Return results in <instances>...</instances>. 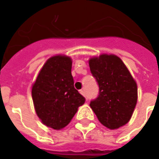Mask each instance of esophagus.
Listing matches in <instances>:
<instances>
[{
    "label": "esophagus",
    "instance_id": "obj_1",
    "mask_svg": "<svg viewBox=\"0 0 159 159\" xmlns=\"http://www.w3.org/2000/svg\"><path fill=\"white\" fill-rule=\"evenodd\" d=\"M80 94H81V95H83V96L85 95H84V91H83V90H80Z\"/></svg>",
    "mask_w": 159,
    "mask_h": 159
}]
</instances>
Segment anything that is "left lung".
I'll return each instance as SVG.
<instances>
[{"mask_svg":"<svg viewBox=\"0 0 159 159\" xmlns=\"http://www.w3.org/2000/svg\"><path fill=\"white\" fill-rule=\"evenodd\" d=\"M89 64L100 88L90 107L99 121L110 130L128 123L138 101V86L126 64L114 54L91 57Z\"/></svg>","mask_w":159,"mask_h":159,"instance_id":"1","label":"left lung"}]
</instances>
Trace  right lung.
I'll use <instances>...</instances> for the list:
<instances>
[{"label": "right lung", "mask_w": 159, "mask_h": 159, "mask_svg": "<svg viewBox=\"0 0 159 159\" xmlns=\"http://www.w3.org/2000/svg\"><path fill=\"white\" fill-rule=\"evenodd\" d=\"M72 59L66 55L51 57L32 86L35 112L41 122L54 130L71 121L85 98L74 88Z\"/></svg>", "instance_id": "right-lung-1"}]
</instances>
